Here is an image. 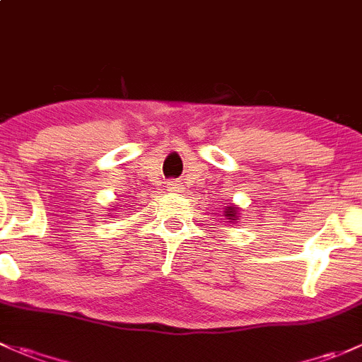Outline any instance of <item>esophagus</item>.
I'll use <instances>...</instances> for the list:
<instances>
[{
	"mask_svg": "<svg viewBox=\"0 0 362 362\" xmlns=\"http://www.w3.org/2000/svg\"><path fill=\"white\" fill-rule=\"evenodd\" d=\"M166 187H168V191H171V192L178 191V182H175V180H170L168 184H166Z\"/></svg>",
	"mask_w": 362,
	"mask_h": 362,
	"instance_id": "34e87169",
	"label": "esophagus"
}]
</instances>
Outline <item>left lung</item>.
Instances as JSON below:
<instances>
[{"instance_id": "obj_1", "label": "left lung", "mask_w": 362, "mask_h": 362, "mask_svg": "<svg viewBox=\"0 0 362 362\" xmlns=\"http://www.w3.org/2000/svg\"><path fill=\"white\" fill-rule=\"evenodd\" d=\"M235 215H238V213H235V206H227V215L226 216H229L230 220H239Z\"/></svg>"}]
</instances>
